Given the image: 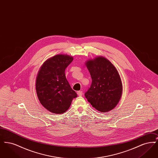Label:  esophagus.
Returning <instances> with one entry per match:
<instances>
[{
    "label": "esophagus",
    "instance_id": "34e87169",
    "mask_svg": "<svg viewBox=\"0 0 158 158\" xmlns=\"http://www.w3.org/2000/svg\"><path fill=\"white\" fill-rule=\"evenodd\" d=\"M77 95H78L79 97H81L83 95V92L82 91H81V90H79V91H78V92H77Z\"/></svg>",
    "mask_w": 158,
    "mask_h": 158
}]
</instances>
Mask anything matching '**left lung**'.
Listing matches in <instances>:
<instances>
[{
    "label": "left lung",
    "mask_w": 158,
    "mask_h": 158,
    "mask_svg": "<svg viewBox=\"0 0 158 158\" xmlns=\"http://www.w3.org/2000/svg\"><path fill=\"white\" fill-rule=\"evenodd\" d=\"M92 83L85 96L99 111L113 110L120 99L123 86L120 76L113 64L103 57L89 60L86 63Z\"/></svg>",
    "instance_id": "left-lung-1"
}]
</instances>
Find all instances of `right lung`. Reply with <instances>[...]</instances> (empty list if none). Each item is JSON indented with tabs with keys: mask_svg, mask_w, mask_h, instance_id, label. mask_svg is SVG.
Returning <instances> with one entry per match:
<instances>
[{
	"mask_svg": "<svg viewBox=\"0 0 158 158\" xmlns=\"http://www.w3.org/2000/svg\"><path fill=\"white\" fill-rule=\"evenodd\" d=\"M73 59L59 54L47 60L41 66L36 80L37 97L42 105L54 114H62L77 97L68 82L65 70Z\"/></svg>",
	"mask_w": 158,
	"mask_h": 158,
	"instance_id": "obj_1",
	"label": "right lung"
}]
</instances>
